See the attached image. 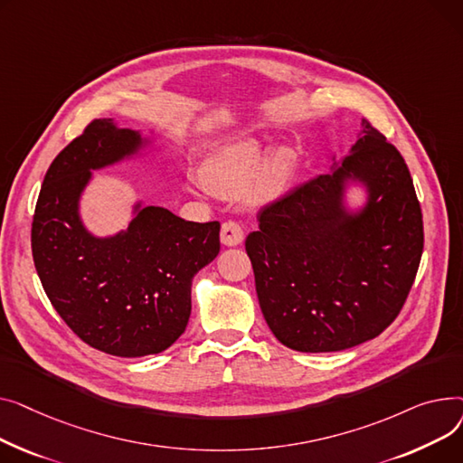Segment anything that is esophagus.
<instances>
[{
  "label": "esophagus",
  "mask_w": 463,
  "mask_h": 463,
  "mask_svg": "<svg viewBox=\"0 0 463 463\" xmlns=\"http://www.w3.org/2000/svg\"><path fill=\"white\" fill-rule=\"evenodd\" d=\"M244 237V232L241 228L239 222L235 221H226L222 224V230H221V241L222 244H226V247H237V244L242 241Z\"/></svg>",
  "instance_id": "esophagus-1"
}]
</instances>
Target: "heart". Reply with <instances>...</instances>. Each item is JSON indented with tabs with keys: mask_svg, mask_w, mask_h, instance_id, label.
Returning a JSON list of instances; mask_svg holds the SVG:
<instances>
[{
	"mask_svg": "<svg viewBox=\"0 0 463 463\" xmlns=\"http://www.w3.org/2000/svg\"><path fill=\"white\" fill-rule=\"evenodd\" d=\"M263 158L258 142H241L216 156L205 168V181L219 193H239L252 179ZM254 176V188L260 194H275L282 190L293 172V160L288 151H277L263 160Z\"/></svg>",
	"mask_w": 463,
	"mask_h": 463,
	"instance_id": "1",
	"label": "heart"
}]
</instances>
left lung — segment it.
<instances>
[{
	"label": "left lung",
	"instance_id": "obj_1",
	"mask_svg": "<svg viewBox=\"0 0 463 463\" xmlns=\"http://www.w3.org/2000/svg\"><path fill=\"white\" fill-rule=\"evenodd\" d=\"M344 176L371 188L359 217L341 211ZM258 221L244 249L263 317L284 345L340 351L396 319L422 256V211L403 156L368 119L338 172L293 186Z\"/></svg>",
	"mask_w": 463,
	"mask_h": 463
}]
</instances>
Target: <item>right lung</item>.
<instances>
[{
	"instance_id": "add662e5",
	"label": "right lung",
	"mask_w": 463,
	"mask_h": 463,
	"mask_svg": "<svg viewBox=\"0 0 463 463\" xmlns=\"http://www.w3.org/2000/svg\"><path fill=\"white\" fill-rule=\"evenodd\" d=\"M140 146V136L93 119L50 165L32 224L37 275L52 307L88 345L118 357L168 349L186 329L190 286L221 252V222H188L162 207L136 213L125 233L95 239L78 196L95 168Z\"/></svg>"
}]
</instances>
